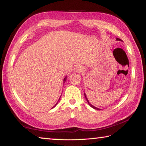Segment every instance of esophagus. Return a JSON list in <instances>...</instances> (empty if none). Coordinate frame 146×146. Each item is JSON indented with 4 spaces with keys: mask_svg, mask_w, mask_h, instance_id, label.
<instances>
[{
    "mask_svg": "<svg viewBox=\"0 0 146 146\" xmlns=\"http://www.w3.org/2000/svg\"><path fill=\"white\" fill-rule=\"evenodd\" d=\"M83 71H84V68L81 66L78 65L75 66V71L76 73H80V72H82Z\"/></svg>",
    "mask_w": 146,
    "mask_h": 146,
    "instance_id": "1",
    "label": "esophagus"
}]
</instances>
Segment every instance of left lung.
Listing matches in <instances>:
<instances>
[{"instance_id":"1","label":"left lung","mask_w":146,"mask_h":146,"mask_svg":"<svg viewBox=\"0 0 146 146\" xmlns=\"http://www.w3.org/2000/svg\"><path fill=\"white\" fill-rule=\"evenodd\" d=\"M116 40H118V41H122V40H121V39L118 38H116ZM84 96H85V98H86V100H87L88 103L89 104V105H90L91 108H93V109H95V110H100V109H99V108H96V107H95V106H93L92 104H91L90 103V102H89V100H88V98H87V97H86V93H84Z\"/></svg>"}]
</instances>
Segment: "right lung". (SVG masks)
<instances>
[{
  "mask_svg": "<svg viewBox=\"0 0 146 146\" xmlns=\"http://www.w3.org/2000/svg\"><path fill=\"white\" fill-rule=\"evenodd\" d=\"M66 79H67V76H65V78H64V80H63V82H64V83H65V82H66ZM60 98H59V99H58V100H60ZM58 104V102H57V103H56V104H55V106H53V107L52 108H55V106H56V104Z\"/></svg>",
  "mask_w": 146,
  "mask_h": 146,
  "instance_id": "add662e5",
  "label": "right lung"
}]
</instances>
